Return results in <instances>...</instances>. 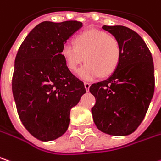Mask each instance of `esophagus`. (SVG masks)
Here are the masks:
<instances>
[{
	"label": "esophagus",
	"mask_w": 161,
	"mask_h": 161,
	"mask_svg": "<svg viewBox=\"0 0 161 161\" xmlns=\"http://www.w3.org/2000/svg\"><path fill=\"white\" fill-rule=\"evenodd\" d=\"M84 86H85L86 91L88 92V91H89V89H90V87H91V83H90V82H88V81H85Z\"/></svg>",
	"instance_id": "1"
}]
</instances>
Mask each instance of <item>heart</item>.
<instances>
[{
    "mask_svg": "<svg viewBox=\"0 0 161 161\" xmlns=\"http://www.w3.org/2000/svg\"><path fill=\"white\" fill-rule=\"evenodd\" d=\"M61 54L71 71H76L86 60L78 74L83 80H93L101 74L106 77L115 71L120 59V45L114 36L91 29L75 38V44L66 42Z\"/></svg>",
    "mask_w": 161,
    "mask_h": 161,
    "instance_id": "heart-1",
    "label": "heart"
}]
</instances>
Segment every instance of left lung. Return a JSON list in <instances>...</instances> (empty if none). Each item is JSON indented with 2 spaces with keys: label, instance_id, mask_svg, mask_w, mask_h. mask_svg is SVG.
<instances>
[{
  "label": "left lung",
  "instance_id": "8db88e82",
  "mask_svg": "<svg viewBox=\"0 0 161 161\" xmlns=\"http://www.w3.org/2000/svg\"><path fill=\"white\" fill-rule=\"evenodd\" d=\"M120 45V59L108 79L90 87L96 103L93 120L102 132L126 136L134 132L146 115L154 94L152 55L137 32L124 26H102Z\"/></svg>",
  "mask_w": 161,
  "mask_h": 161
}]
</instances>
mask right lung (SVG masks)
Here are the masks:
<instances>
[{
    "label": "right lung",
    "instance_id": "obj_1",
    "mask_svg": "<svg viewBox=\"0 0 161 161\" xmlns=\"http://www.w3.org/2000/svg\"><path fill=\"white\" fill-rule=\"evenodd\" d=\"M80 21H43L24 39L15 58L12 88L21 123L34 138L56 140L66 132L70 108L86 92L61 50Z\"/></svg>",
    "mask_w": 161,
    "mask_h": 161
}]
</instances>
